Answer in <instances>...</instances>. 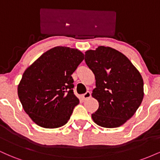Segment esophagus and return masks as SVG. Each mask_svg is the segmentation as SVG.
I'll return each mask as SVG.
<instances>
[{
	"instance_id": "34e87169",
	"label": "esophagus",
	"mask_w": 160,
	"mask_h": 160,
	"mask_svg": "<svg viewBox=\"0 0 160 160\" xmlns=\"http://www.w3.org/2000/svg\"><path fill=\"white\" fill-rule=\"evenodd\" d=\"M90 97H91L90 92H86L85 94H83L82 95V98L83 99V100H86V99L90 98Z\"/></svg>"
}]
</instances>
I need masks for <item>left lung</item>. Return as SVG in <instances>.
Here are the masks:
<instances>
[{"label": "left lung", "mask_w": 160, "mask_h": 160, "mask_svg": "<svg viewBox=\"0 0 160 160\" xmlns=\"http://www.w3.org/2000/svg\"><path fill=\"white\" fill-rule=\"evenodd\" d=\"M85 62L95 74L92 96L98 109L92 118L98 126L117 128L135 114L144 98V81L131 61L117 49L99 46L85 52Z\"/></svg>", "instance_id": "obj_1"}]
</instances>
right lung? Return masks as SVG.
Listing matches in <instances>:
<instances>
[{
	"mask_svg": "<svg viewBox=\"0 0 160 160\" xmlns=\"http://www.w3.org/2000/svg\"><path fill=\"white\" fill-rule=\"evenodd\" d=\"M83 59L78 49L56 47L27 68L18 85V95L33 122L47 128L67 123L79 104L71 74Z\"/></svg>",
	"mask_w": 160,
	"mask_h": 160,
	"instance_id": "obj_1",
	"label": "right lung"
}]
</instances>
